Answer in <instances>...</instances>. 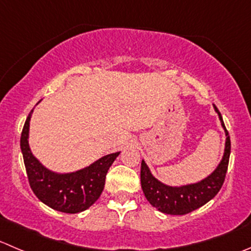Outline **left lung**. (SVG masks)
Here are the masks:
<instances>
[{
    "instance_id": "left-lung-1",
    "label": "left lung",
    "mask_w": 251,
    "mask_h": 251,
    "mask_svg": "<svg viewBox=\"0 0 251 251\" xmlns=\"http://www.w3.org/2000/svg\"><path fill=\"white\" fill-rule=\"evenodd\" d=\"M215 106L216 113L220 116L221 124L226 131L225 154L218 167L207 177L195 184L182 185V186H169L155 179L147 167L145 160L141 163V186L148 202L158 211L167 215H186L201 207L212 200L225 182L226 173L230 155V138L226 130L225 123L221 113Z\"/></svg>"
}]
</instances>
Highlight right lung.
I'll use <instances>...</instances> for the list:
<instances>
[{
    "label": "right lung",
    "mask_w": 251,
    "mask_h": 251,
    "mask_svg": "<svg viewBox=\"0 0 251 251\" xmlns=\"http://www.w3.org/2000/svg\"><path fill=\"white\" fill-rule=\"evenodd\" d=\"M29 113L21 136V150L29 185L36 198L52 210L64 213H78L91 207L101 195L105 176L120 152L110 153L92 163L89 167L72 173H55L44 167L29 147Z\"/></svg>",
    "instance_id": "right-lung-1"
}]
</instances>
